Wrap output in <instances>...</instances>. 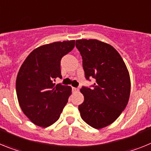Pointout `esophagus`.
Masks as SVG:
<instances>
[{
  "mask_svg": "<svg viewBox=\"0 0 151 151\" xmlns=\"http://www.w3.org/2000/svg\"><path fill=\"white\" fill-rule=\"evenodd\" d=\"M73 91H76V92H78L79 91V89L78 88H73Z\"/></svg>",
  "mask_w": 151,
  "mask_h": 151,
  "instance_id": "1",
  "label": "esophagus"
}]
</instances>
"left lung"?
<instances>
[{"instance_id":"1","label":"left lung","mask_w":151,"mask_h":151,"mask_svg":"<svg viewBox=\"0 0 151 151\" xmlns=\"http://www.w3.org/2000/svg\"><path fill=\"white\" fill-rule=\"evenodd\" d=\"M87 80H96L91 88L82 87L84 102L78 106L82 119L94 129L113 123L125 110L129 99V73L117 50L96 39L77 40Z\"/></svg>"}]
</instances>
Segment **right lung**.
Returning a JSON list of instances; mask_svg holds the SVG:
<instances>
[{"instance_id":"obj_1","label":"right lung","mask_w":151,"mask_h":151,"mask_svg":"<svg viewBox=\"0 0 151 151\" xmlns=\"http://www.w3.org/2000/svg\"><path fill=\"white\" fill-rule=\"evenodd\" d=\"M75 41H57L31 52L17 77L16 90L24 114L35 125L48 127L60 118L72 88L54 82L62 78L60 60L71 51Z\"/></svg>"}]
</instances>
